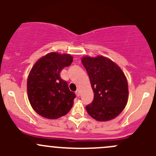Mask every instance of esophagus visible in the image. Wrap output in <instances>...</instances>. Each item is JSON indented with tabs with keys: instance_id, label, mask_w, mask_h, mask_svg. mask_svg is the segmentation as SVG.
<instances>
[{
	"instance_id": "1",
	"label": "esophagus",
	"mask_w": 156,
	"mask_h": 156,
	"mask_svg": "<svg viewBox=\"0 0 156 156\" xmlns=\"http://www.w3.org/2000/svg\"><path fill=\"white\" fill-rule=\"evenodd\" d=\"M75 94H76L77 97H80V94H81V92H80L79 90H76V92H75Z\"/></svg>"
}]
</instances>
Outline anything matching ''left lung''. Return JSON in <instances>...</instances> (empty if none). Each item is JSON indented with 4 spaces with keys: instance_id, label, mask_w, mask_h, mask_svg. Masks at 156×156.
<instances>
[{
    "instance_id": "1",
    "label": "left lung",
    "mask_w": 156,
    "mask_h": 156,
    "mask_svg": "<svg viewBox=\"0 0 156 156\" xmlns=\"http://www.w3.org/2000/svg\"><path fill=\"white\" fill-rule=\"evenodd\" d=\"M81 62L94 93V100L86 106L87 113L99 122L115 119L123 111L128 100L125 74L117 64L103 56H84Z\"/></svg>"
}]
</instances>
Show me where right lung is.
Segmentation results:
<instances>
[{"label":"right lung","instance_id":"obj_1","mask_svg":"<svg viewBox=\"0 0 156 156\" xmlns=\"http://www.w3.org/2000/svg\"><path fill=\"white\" fill-rule=\"evenodd\" d=\"M73 61L70 54L52 52L39 59L30 71L28 97L31 107L41 116L56 119L66 115L73 106L75 93L60 78V72Z\"/></svg>","mask_w":156,"mask_h":156}]
</instances>
